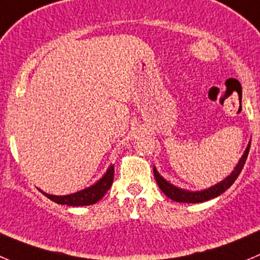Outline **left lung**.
<instances>
[{"instance_id":"obj_1","label":"left lung","mask_w":260,"mask_h":260,"mask_svg":"<svg viewBox=\"0 0 260 260\" xmlns=\"http://www.w3.org/2000/svg\"><path fill=\"white\" fill-rule=\"evenodd\" d=\"M249 150H250V145L246 147L244 155H242V157L240 159L239 164H237L235 171L231 173V176H229L224 181H222L220 183H218V185L213 186V187L208 188V190L191 192V191L181 190V188L174 187V186L171 185L169 182H167L163 177H160L155 168H154V177L155 179H156V183L160 187V190L163 191V192L166 193L169 199H172V200L177 201V203H187V204L203 203V201H207L213 198H217V196H219L220 193H223L225 190H229V188L231 187L232 183L236 181V178L239 177V174L241 173L242 168H244V164L247 159Z\"/></svg>"}]
</instances>
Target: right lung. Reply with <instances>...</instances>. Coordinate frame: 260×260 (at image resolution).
Listing matches in <instances>:
<instances>
[{
    "instance_id": "add662e5",
    "label": "right lung",
    "mask_w": 260,
    "mask_h": 260,
    "mask_svg": "<svg viewBox=\"0 0 260 260\" xmlns=\"http://www.w3.org/2000/svg\"><path fill=\"white\" fill-rule=\"evenodd\" d=\"M114 179V166H111L105 173V176L100 179V181L94 183L91 187L86 188L79 192L72 193V195L67 196H55L48 195V193L43 192V195L47 196L50 200L55 201L61 205H69V207H84V205H91V204L97 203L99 200L104 198L109 188L113 185Z\"/></svg>"
}]
</instances>
